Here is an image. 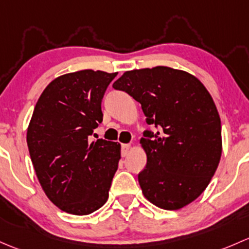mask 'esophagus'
Wrapping results in <instances>:
<instances>
[{"label": "esophagus", "instance_id": "esophagus-1", "mask_svg": "<svg viewBox=\"0 0 249 249\" xmlns=\"http://www.w3.org/2000/svg\"><path fill=\"white\" fill-rule=\"evenodd\" d=\"M129 151H130V145H129V143H124V145H122V150H121L122 157H125V156H128Z\"/></svg>", "mask_w": 249, "mask_h": 249}]
</instances>
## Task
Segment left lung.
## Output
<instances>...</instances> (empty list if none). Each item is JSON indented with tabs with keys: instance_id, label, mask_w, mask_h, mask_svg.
Returning a JSON list of instances; mask_svg holds the SVG:
<instances>
[{
	"instance_id": "left-lung-1",
	"label": "left lung",
	"mask_w": 249,
	"mask_h": 249,
	"mask_svg": "<svg viewBox=\"0 0 249 249\" xmlns=\"http://www.w3.org/2000/svg\"><path fill=\"white\" fill-rule=\"evenodd\" d=\"M142 104L147 124L140 143L147 156L138 180L148 201L178 210L196 200L222 155L220 119L211 94L187 71L158 66L124 73L112 85Z\"/></svg>"
}]
</instances>
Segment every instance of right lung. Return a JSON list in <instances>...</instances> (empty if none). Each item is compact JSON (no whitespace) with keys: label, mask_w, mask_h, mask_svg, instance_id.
Masks as SVG:
<instances>
[{"label":"right lung","mask_w":249,"mask_h":249,"mask_svg":"<svg viewBox=\"0 0 249 249\" xmlns=\"http://www.w3.org/2000/svg\"><path fill=\"white\" fill-rule=\"evenodd\" d=\"M117 73L85 69L56 78L40 94L27 129L31 160L58 209L85 216L109 198L121 146L89 137L103 121L102 99Z\"/></svg>","instance_id":"add662e5"}]
</instances>
